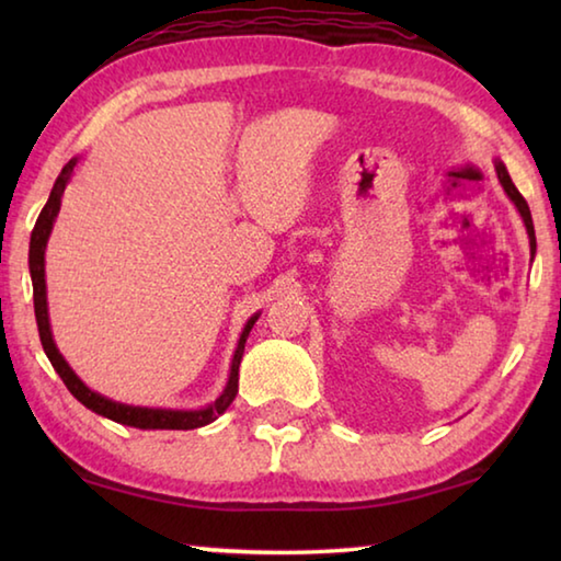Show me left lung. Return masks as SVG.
Here are the masks:
<instances>
[{"mask_svg": "<svg viewBox=\"0 0 561 561\" xmlns=\"http://www.w3.org/2000/svg\"><path fill=\"white\" fill-rule=\"evenodd\" d=\"M495 170H497V180H500L502 190H505L510 201L515 203L517 213H519V217H522V222H525V227H527V237H529V252H531V257H535V252H537V240H535V225H531V213H529V205H527L525 197L519 195V190L515 187V183H512V178H510L507 168H505V163H502V160H495Z\"/></svg>", "mask_w": 561, "mask_h": 561, "instance_id": "left-lung-1", "label": "left lung"}]
</instances>
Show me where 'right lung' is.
Instances as JSON below:
<instances>
[{"mask_svg":"<svg viewBox=\"0 0 561 561\" xmlns=\"http://www.w3.org/2000/svg\"><path fill=\"white\" fill-rule=\"evenodd\" d=\"M79 158H71L69 163L64 165L61 175L56 178V183L51 187L49 201H46L44 210L39 213V220H36L34 230H32V242H30V274H32V287H34V314H36V327H39V339L44 346L46 358L51 360L54 371L61 376V381L69 388L71 396L76 401H81L89 411L99 413L108 421H116L121 425H130V428H140V431H193V428H203V425L217 421V415H222L237 396V381H240V360L244 354V344L247 336L254 327V321L260 319L257 314H252L247 319V324L240 334V341H237L232 364H230V376H227V386L222 388V393L215 398L210 405L197 408V411H175V408H146V405H128V403H118L111 401V398L101 396L96 391L81 381L76 376L73 368L69 366V360L61 356V351L56 348V341L51 334V324H49V304H46V272H44V254H46V242H49V234L54 230V220L61 210V197L64 190L69 185L71 173Z\"/></svg>","mask_w":561,"mask_h":561,"instance_id":"add662e5","label":"right lung"}]
</instances>
